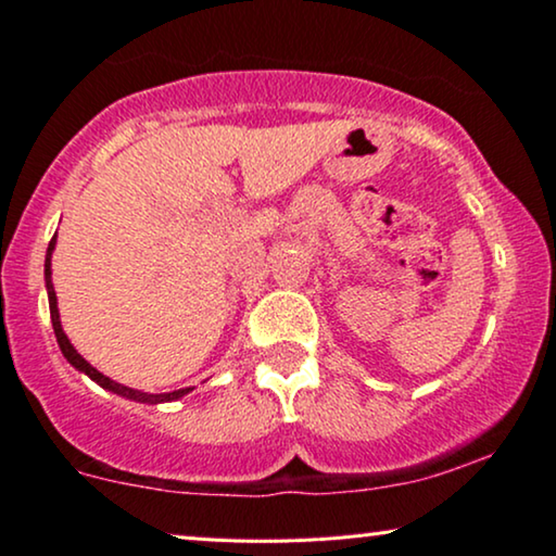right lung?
<instances>
[{"label":"right lung","instance_id":"add662e5","mask_svg":"<svg viewBox=\"0 0 556 556\" xmlns=\"http://www.w3.org/2000/svg\"><path fill=\"white\" fill-rule=\"evenodd\" d=\"M55 249V236L53 241L48 243V254H46V290H48V305H51V323H53V330H55V341H59V346L63 351V356H66V362L72 364V367H76L79 371H84V375H89L91 379H94L97 384L104 390L115 392V395H123L128 400H136V403H149V405H156V403H168V400H179L185 397L189 390L192 388H185V390H174V392H161V395H149V392H140V390H132V388H125V384L115 382V379L104 377L102 371H97L91 364L84 359V356L79 354L72 346V341H68V336L63 333L61 328V315H59V302H55V290H53V282H51V254Z\"/></svg>","mask_w":556,"mask_h":556}]
</instances>
